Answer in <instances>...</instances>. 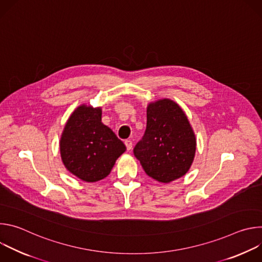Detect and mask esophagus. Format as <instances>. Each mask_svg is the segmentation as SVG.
I'll return each mask as SVG.
<instances>
[{
    "label": "esophagus",
    "mask_w": 262,
    "mask_h": 262,
    "mask_svg": "<svg viewBox=\"0 0 262 262\" xmlns=\"http://www.w3.org/2000/svg\"><path fill=\"white\" fill-rule=\"evenodd\" d=\"M124 144H125V146H126L127 150H130L132 147H133V142H132L130 140H125V141H124Z\"/></svg>",
    "instance_id": "34e87169"
}]
</instances>
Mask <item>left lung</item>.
<instances>
[{
  "label": "left lung",
  "instance_id": "left-lung-1",
  "mask_svg": "<svg viewBox=\"0 0 262 262\" xmlns=\"http://www.w3.org/2000/svg\"><path fill=\"white\" fill-rule=\"evenodd\" d=\"M196 135L178 103L162 98L147 105V126L135 149L148 176L169 183L186 174L196 154Z\"/></svg>",
  "mask_w": 262,
  "mask_h": 262
}]
</instances>
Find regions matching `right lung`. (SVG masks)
<instances>
[{"label": "right lung", "instance_id": "right-lung-1", "mask_svg": "<svg viewBox=\"0 0 262 262\" xmlns=\"http://www.w3.org/2000/svg\"><path fill=\"white\" fill-rule=\"evenodd\" d=\"M101 107L83 103L70 114L60 138L65 168L86 182L106 177L126 150L121 140L101 122Z\"/></svg>", "mask_w": 262, "mask_h": 262}]
</instances>
